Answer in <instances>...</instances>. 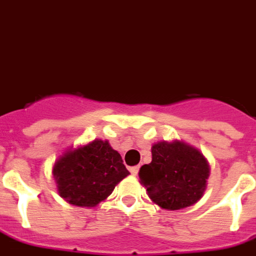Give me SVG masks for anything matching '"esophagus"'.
I'll use <instances>...</instances> for the list:
<instances>
[{"mask_svg": "<svg viewBox=\"0 0 256 256\" xmlns=\"http://www.w3.org/2000/svg\"><path fill=\"white\" fill-rule=\"evenodd\" d=\"M138 171H140V166H132V168H130V172H132V175H134V176L137 175Z\"/></svg>", "mask_w": 256, "mask_h": 256, "instance_id": "34e87169", "label": "esophagus"}]
</instances>
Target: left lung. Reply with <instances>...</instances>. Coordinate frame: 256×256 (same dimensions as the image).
I'll return each instance as SVG.
<instances>
[{"label": "left lung", "mask_w": 256, "mask_h": 256, "mask_svg": "<svg viewBox=\"0 0 256 256\" xmlns=\"http://www.w3.org/2000/svg\"><path fill=\"white\" fill-rule=\"evenodd\" d=\"M153 202L178 210L196 204L204 196L209 164L200 150L183 142H158L152 146V162L138 172Z\"/></svg>", "instance_id": "1"}]
</instances>
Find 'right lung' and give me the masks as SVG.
<instances>
[{
    "label": "right lung",
    "mask_w": 256,
    "mask_h": 256,
    "mask_svg": "<svg viewBox=\"0 0 256 256\" xmlns=\"http://www.w3.org/2000/svg\"><path fill=\"white\" fill-rule=\"evenodd\" d=\"M60 196L76 206H96L111 194L128 171L107 141L94 140L68 152L52 170Z\"/></svg>",
    "instance_id": "obj_1"
}]
</instances>
